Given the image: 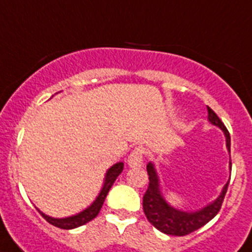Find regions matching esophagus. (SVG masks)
I'll return each instance as SVG.
<instances>
[{
    "mask_svg": "<svg viewBox=\"0 0 252 252\" xmlns=\"http://www.w3.org/2000/svg\"><path fill=\"white\" fill-rule=\"evenodd\" d=\"M142 161H144L142 150L140 148H136L128 157V166L129 167H141Z\"/></svg>",
    "mask_w": 252,
    "mask_h": 252,
    "instance_id": "1",
    "label": "esophagus"
}]
</instances>
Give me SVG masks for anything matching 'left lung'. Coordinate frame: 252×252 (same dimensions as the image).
<instances>
[{
  "label": "left lung",
  "instance_id": "left-lung-1",
  "mask_svg": "<svg viewBox=\"0 0 252 252\" xmlns=\"http://www.w3.org/2000/svg\"><path fill=\"white\" fill-rule=\"evenodd\" d=\"M207 108L208 122L211 123L212 126H219L220 129L222 130L225 137H226L227 152L230 154V134L227 132L226 126H223V123L215 114V111L209 107H207ZM229 165H230L231 170V162H229ZM146 170H148V175H149V187L144 195L142 208H144L148 221L162 233L168 235H178V237L187 235L209 222L221 209L223 197L226 195L229 182L223 186L219 197L213 200L212 203L204 205L203 208H200L197 211L187 212L172 207L171 204L166 200L161 191L159 176H158L157 168H156V165L153 162H149L146 165Z\"/></svg>",
  "mask_w": 252,
  "mask_h": 252
}]
</instances>
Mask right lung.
Here are the masks:
<instances>
[{"label":"right lung","instance_id":"1","mask_svg":"<svg viewBox=\"0 0 252 252\" xmlns=\"http://www.w3.org/2000/svg\"><path fill=\"white\" fill-rule=\"evenodd\" d=\"M123 168H124V163L123 162H118L115 163L114 166H111L108 170H107L106 175H104V180H103V186L99 191L98 196L95 197V200L89 205L87 208H85L84 211H81L80 213L77 215L69 216V217H64V219H55V217H51V216L45 215L40 209H37L39 213H40L43 217H44L47 221H48L51 225L56 227H60V229H65V230H69V229H76L78 226H82L85 223H87L91 220H94L96 216H98L100 208H102L103 203H104V199H106L107 193L112 187V184L115 183V180L120 174H122Z\"/></svg>","mask_w":252,"mask_h":252}]
</instances>
